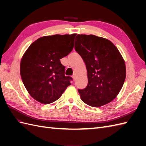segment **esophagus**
<instances>
[{"label": "esophagus", "instance_id": "esophagus-1", "mask_svg": "<svg viewBox=\"0 0 146 146\" xmlns=\"http://www.w3.org/2000/svg\"><path fill=\"white\" fill-rule=\"evenodd\" d=\"M76 75H75V74H74V75H73V76H72V78H73L74 81H75V80H76Z\"/></svg>", "mask_w": 146, "mask_h": 146}]
</instances>
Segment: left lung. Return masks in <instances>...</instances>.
I'll return each mask as SVG.
<instances>
[{"instance_id": "8db88e82", "label": "left lung", "mask_w": 146, "mask_h": 146, "mask_svg": "<svg viewBox=\"0 0 146 146\" xmlns=\"http://www.w3.org/2000/svg\"><path fill=\"white\" fill-rule=\"evenodd\" d=\"M75 49L85 61L88 85L78 90L82 100L89 106L99 107L116 98L126 76L125 61L119 49L109 40L90 35H78Z\"/></svg>"}]
</instances>
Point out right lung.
I'll return each mask as SVG.
<instances>
[{
    "mask_svg": "<svg viewBox=\"0 0 146 146\" xmlns=\"http://www.w3.org/2000/svg\"><path fill=\"white\" fill-rule=\"evenodd\" d=\"M76 34L46 36L33 42L22 57L20 73L29 95L42 104L57 100L71 85L60 60L72 51Z\"/></svg>",
    "mask_w": 146,
    "mask_h": 146,
    "instance_id": "add662e5",
    "label": "right lung"
}]
</instances>
